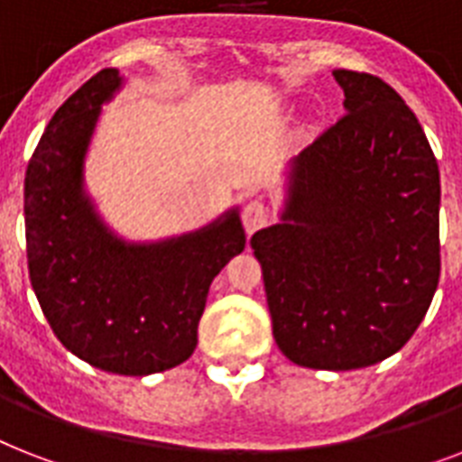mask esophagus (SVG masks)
<instances>
[{
    "label": "esophagus",
    "instance_id": "esophagus-1",
    "mask_svg": "<svg viewBox=\"0 0 462 462\" xmlns=\"http://www.w3.org/2000/svg\"><path fill=\"white\" fill-rule=\"evenodd\" d=\"M268 220H271V213H268L266 203L259 201V199H254V201H249L242 208V223H245V230L249 235H254L261 227H266Z\"/></svg>",
    "mask_w": 462,
    "mask_h": 462
}]
</instances>
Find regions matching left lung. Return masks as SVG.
<instances>
[{"mask_svg": "<svg viewBox=\"0 0 462 462\" xmlns=\"http://www.w3.org/2000/svg\"><path fill=\"white\" fill-rule=\"evenodd\" d=\"M345 115L300 153L282 223L259 230L273 337L309 369L347 372L408 343L437 292L439 165L379 76L336 69Z\"/></svg>", "mask_w": 462, "mask_h": 462, "instance_id": "obj_1", "label": "left lung"}]
</instances>
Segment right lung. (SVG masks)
Returning a JSON list of instances; mask_svg holds the SVG:
<instances>
[{"label": "right lung", "instance_id": "obj_1", "mask_svg": "<svg viewBox=\"0 0 462 462\" xmlns=\"http://www.w3.org/2000/svg\"><path fill=\"white\" fill-rule=\"evenodd\" d=\"M119 83L117 69L97 71L50 119L25 170V252L60 343L103 372L146 376L191 357L210 282L246 237L235 210L160 245L107 232L83 194V155Z\"/></svg>", "mask_w": 462, "mask_h": 462}]
</instances>
